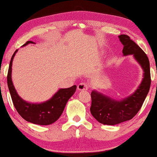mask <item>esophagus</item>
Masks as SVG:
<instances>
[{
    "label": "esophagus",
    "instance_id": "34e87169",
    "mask_svg": "<svg viewBox=\"0 0 157 157\" xmlns=\"http://www.w3.org/2000/svg\"><path fill=\"white\" fill-rule=\"evenodd\" d=\"M89 89V86L86 83L84 82H81L78 85V90L79 91H86Z\"/></svg>",
    "mask_w": 157,
    "mask_h": 157
}]
</instances>
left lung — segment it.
<instances>
[{
  "label": "left lung",
  "instance_id": "8db88e82",
  "mask_svg": "<svg viewBox=\"0 0 157 157\" xmlns=\"http://www.w3.org/2000/svg\"><path fill=\"white\" fill-rule=\"evenodd\" d=\"M118 38L123 45V55H133L143 69V78L136 91L121 100L113 99L93 90L91 113L99 123L108 125H114L134 118L141 108L151 84L150 62L147 55L129 36L121 34Z\"/></svg>",
  "mask_w": 157,
  "mask_h": 157
}]
</instances>
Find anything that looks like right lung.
Returning <instances> with one entry per match:
<instances>
[{
  "label": "right lung",
  "instance_id": "add662e5",
  "mask_svg": "<svg viewBox=\"0 0 157 157\" xmlns=\"http://www.w3.org/2000/svg\"><path fill=\"white\" fill-rule=\"evenodd\" d=\"M30 44L35 43L28 41L22 47ZM17 51L18 50H16L12 55L7 73V85L14 107L23 119L31 123L40 125L52 124L62 114L68 100L75 93L77 86L74 85L67 89H59L51 98L43 102L34 103L24 100L18 94L12 79V62Z\"/></svg>",
  "mask_w": 157,
  "mask_h": 157
}]
</instances>
